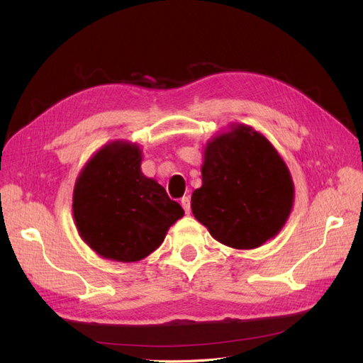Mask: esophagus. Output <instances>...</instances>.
<instances>
[{
	"label": "esophagus",
	"mask_w": 363,
	"mask_h": 363,
	"mask_svg": "<svg viewBox=\"0 0 363 363\" xmlns=\"http://www.w3.org/2000/svg\"><path fill=\"white\" fill-rule=\"evenodd\" d=\"M182 206H183L186 213L191 212V199H189V196H183V199H182Z\"/></svg>",
	"instance_id": "34e87169"
}]
</instances>
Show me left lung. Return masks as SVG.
<instances>
[{"mask_svg": "<svg viewBox=\"0 0 363 363\" xmlns=\"http://www.w3.org/2000/svg\"><path fill=\"white\" fill-rule=\"evenodd\" d=\"M194 216L227 247L251 250L279 235L294 204V182L277 150L244 124L207 142Z\"/></svg>", "mask_w": 363, "mask_h": 363, "instance_id": "1", "label": "left lung"}]
</instances>
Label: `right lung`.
I'll list each match as a JSON object with an SVG mask.
<instances>
[{"label":"right lung","mask_w":363,"mask_h":363,"mask_svg":"<svg viewBox=\"0 0 363 363\" xmlns=\"http://www.w3.org/2000/svg\"><path fill=\"white\" fill-rule=\"evenodd\" d=\"M136 144L115 140L98 150L74 186L72 212L79 235L96 255L138 262L160 247L184 215L163 186L140 171Z\"/></svg>","instance_id":"obj_1"}]
</instances>
